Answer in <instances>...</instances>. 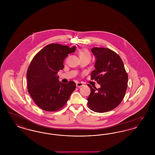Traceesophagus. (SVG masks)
<instances>
[{
    "label": "esophagus",
    "mask_w": 155,
    "mask_h": 155,
    "mask_svg": "<svg viewBox=\"0 0 155 155\" xmlns=\"http://www.w3.org/2000/svg\"><path fill=\"white\" fill-rule=\"evenodd\" d=\"M83 85H84L83 84L81 83V82H77V83L76 84V86H77V87H78V88H80L81 87H82Z\"/></svg>",
    "instance_id": "34e87169"
}]
</instances>
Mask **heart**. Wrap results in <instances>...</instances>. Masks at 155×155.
<instances>
[{
    "label": "heart",
    "mask_w": 155,
    "mask_h": 155,
    "mask_svg": "<svg viewBox=\"0 0 155 155\" xmlns=\"http://www.w3.org/2000/svg\"><path fill=\"white\" fill-rule=\"evenodd\" d=\"M79 55H80V58H82V57H89V58H91V54H90L88 51L87 49H85V48L81 49L80 50Z\"/></svg>",
    "instance_id": "heart-1"
}]
</instances>
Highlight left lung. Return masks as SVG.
Listing matches in <instances>:
<instances>
[{
    "label": "left lung",
    "instance_id": "obj_1",
    "mask_svg": "<svg viewBox=\"0 0 155 155\" xmlns=\"http://www.w3.org/2000/svg\"><path fill=\"white\" fill-rule=\"evenodd\" d=\"M91 51L96 58L91 79L101 84V88L88 84L91 89L88 106L91 110L104 113L115 109L123 101L127 88L128 74L123 60L116 52L96 47Z\"/></svg>",
    "mask_w": 155,
    "mask_h": 155
}]
</instances>
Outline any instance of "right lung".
Segmentation results:
<instances>
[{
    "label": "right lung",
    "mask_w": 155,
    "mask_h": 155,
    "mask_svg": "<svg viewBox=\"0 0 155 155\" xmlns=\"http://www.w3.org/2000/svg\"><path fill=\"white\" fill-rule=\"evenodd\" d=\"M58 44L48 45L32 60L27 72V89L32 99L42 110L54 111L61 109L76 88L75 83L59 82L58 73L64 68L68 54L75 52Z\"/></svg>",
    "instance_id": "obj_1"
}]
</instances>
